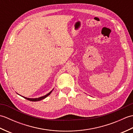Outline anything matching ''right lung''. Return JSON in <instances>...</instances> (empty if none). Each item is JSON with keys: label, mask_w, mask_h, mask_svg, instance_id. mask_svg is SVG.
<instances>
[{"label": "right lung", "mask_w": 133, "mask_h": 133, "mask_svg": "<svg viewBox=\"0 0 133 133\" xmlns=\"http://www.w3.org/2000/svg\"><path fill=\"white\" fill-rule=\"evenodd\" d=\"M52 91H51L49 93H48V94H46V95L43 96V97H39L38 98H26V97H24L25 99H26L29 100V101H33V102L39 101H41L42 99H44L45 98H46L47 96H49L51 94V92H52Z\"/></svg>", "instance_id": "add662e5"}]
</instances>
